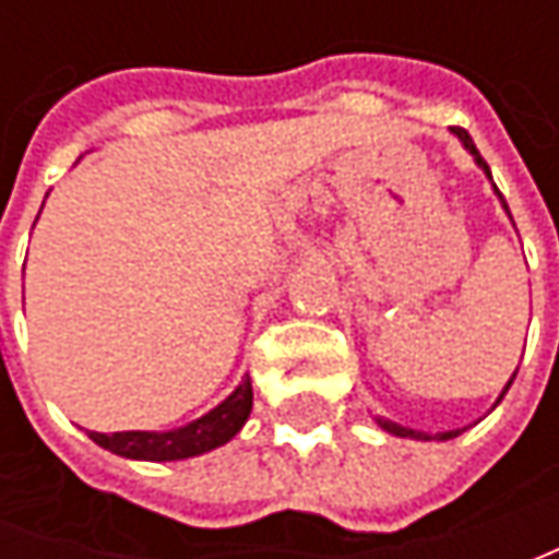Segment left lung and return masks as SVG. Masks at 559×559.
<instances>
[{
    "instance_id": "obj_1",
    "label": "left lung",
    "mask_w": 559,
    "mask_h": 559,
    "mask_svg": "<svg viewBox=\"0 0 559 559\" xmlns=\"http://www.w3.org/2000/svg\"><path fill=\"white\" fill-rule=\"evenodd\" d=\"M454 136H457V140L463 142V148H466V152L473 155V162H476V167H483V174H485V177H488V180H491V170H488V164H485V158H483V155H479V148H476V145H473V140H469V133H466V130H461V127H454ZM491 186H495V183H491ZM495 192H498V186H495ZM498 199H501V204H504V211H507V214H510V207H507L504 195H501V192H498ZM513 379H516V373L510 376V382H507L504 392L498 395V401H495V404H501V397H504L507 389L513 385ZM373 419H376V426H379V429H385L389 436H397V439L448 441V439H457V436H461V432H463V429H451V432H439V436H429V432H419V429H411V426H401V423H395V419H385V417H373Z\"/></svg>"
}]
</instances>
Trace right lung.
Wrapping results in <instances>:
<instances>
[{
  "label": "right lung",
  "mask_w": 559,
  "mask_h": 559,
  "mask_svg": "<svg viewBox=\"0 0 559 559\" xmlns=\"http://www.w3.org/2000/svg\"><path fill=\"white\" fill-rule=\"evenodd\" d=\"M251 379L242 376V382L229 392V395L211 407L204 417L192 419L186 426L167 429V432H145V429H133V432H90V439L96 441L98 448L127 457V461H186V457H199L214 448H221L229 439H236V432L246 426L248 414H251Z\"/></svg>",
  "instance_id": "1"
}]
</instances>
